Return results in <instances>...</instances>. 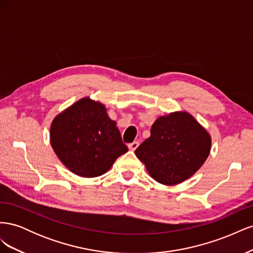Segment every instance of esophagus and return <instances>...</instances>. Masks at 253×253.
Returning a JSON list of instances; mask_svg holds the SVG:
<instances>
[{
    "label": "esophagus",
    "instance_id": "1",
    "mask_svg": "<svg viewBox=\"0 0 253 253\" xmlns=\"http://www.w3.org/2000/svg\"><path fill=\"white\" fill-rule=\"evenodd\" d=\"M139 142L138 141H134L132 143H128V149L131 151H135L137 148H138Z\"/></svg>",
    "mask_w": 253,
    "mask_h": 253
}]
</instances>
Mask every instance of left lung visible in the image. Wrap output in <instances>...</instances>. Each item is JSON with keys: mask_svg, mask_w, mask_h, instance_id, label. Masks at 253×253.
<instances>
[{"mask_svg": "<svg viewBox=\"0 0 253 253\" xmlns=\"http://www.w3.org/2000/svg\"><path fill=\"white\" fill-rule=\"evenodd\" d=\"M210 149V135L192 115L176 112L156 119L151 136L136 149L135 154L152 178L172 186L190 178L200 169Z\"/></svg>", "mask_w": 253, "mask_h": 253, "instance_id": "left-lung-1", "label": "left lung"}]
</instances>
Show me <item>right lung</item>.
<instances>
[{
	"instance_id": "obj_1",
	"label": "right lung",
	"mask_w": 253,
	"mask_h": 253,
	"mask_svg": "<svg viewBox=\"0 0 253 253\" xmlns=\"http://www.w3.org/2000/svg\"><path fill=\"white\" fill-rule=\"evenodd\" d=\"M50 143L65 167L87 178L108 172L128 150L105 106L89 98L81 99L52 120Z\"/></svg>"
}]
</instances>
